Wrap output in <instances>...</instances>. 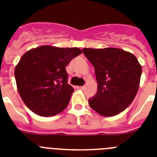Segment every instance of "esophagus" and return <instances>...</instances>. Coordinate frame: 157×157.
Instances as JSON below:
<instances>
[{"instance_id":"1","label":"esophagus","mask_w":157,"mask_h":157,"mask_svg":"<svg viewBox=\"0 0 157 157\" xmlns=\"http://www.w3.org/2000/svg\"><path fill=\"white\" fill-rule=\"evenodd\" d=\"M78 90H83L85 89V86H77Z\"/></svg>"}]
</instances>
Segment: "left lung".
<instances>
[{
	"mask_svg": "<svg viewBox=\"0 0 157 157\" xmlns=\"http://www.w3.org/2000/svg\"><path fill=\"white\" fill-rule=\"evenodd\" d=\"M94 67L98 92L89 105L98 114L113 116L125 110L139 88L141 66L130 52L117 48H84Z\"/></svg>",
	"mask_w": 157,
	"mask_h": 157,
	"instance_id": "1",
	"label": "left lung"
}]
</instances>
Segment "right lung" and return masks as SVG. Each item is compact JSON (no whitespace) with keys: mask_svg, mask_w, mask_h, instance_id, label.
I'll list each match as a JSON object with an SVG mask.
<instances>
[{"mask_svg":"<svg viewBox=\"0 0 157 157\" xmlns=\"http://www.w3.org/2000/svg\"><path fill=\"white\" fill-rule=\"evenodd\" d=\"M78 48L42 45L22 56L15 68L19 94L30 110L52 116L66 109L74 89L67 83L66 67L82 53Z\"/></svg>","mask_w":157,"mask_h":157,"instance_id":"right-lung-1","label":"right lung"}]
</instances>
